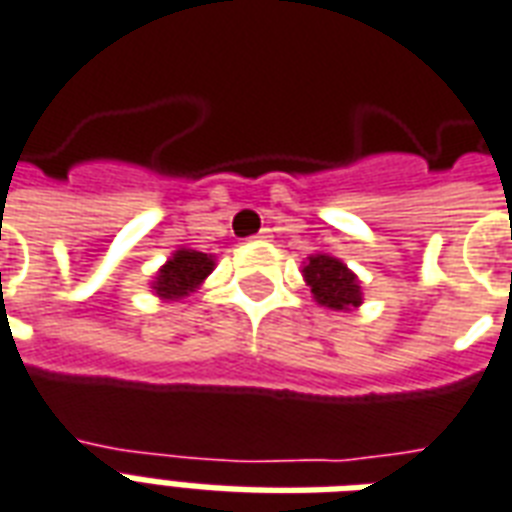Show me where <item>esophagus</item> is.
Instances as JSON below:
<instances>
[{
	"label": "esophagus",
	"instance_id": "obj_1",
	"mask_svg": "<svg viewBox=\"0 0 512 512\" xmlns=\"http://www.w3.org/2000/svg\"><path fill=\"white\" fill-rule=\"evenodd\" d=\"M256 237H259V240H270V237H272V229H261V232L256 234Z\"/></svg>",
	"mask_w": 512,
	"mask_h": 512
}]
</instances>
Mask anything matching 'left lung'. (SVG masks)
<instances>
[{"label":"left lung","instance_id":"1","mask_svg":"<svg viewBox=\"0 0 512 512\" xmlns=\"http://www.w3.org/2000/svg\"><path fill=\"white\" fill-rule=\"evenodd\" d=\"M305 280L313 288L315 299L326 307H334V310H351L361 302L359 283H356V275H353L343 261H337L334 256H326V253H315L307 261Z\"/></svg>","mask_w":512,"mask_h":512}]
</instances>
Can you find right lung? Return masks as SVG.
<instances>
[{
  "label": "right lung",
  "instance_id": "obj_1",
  "mask_svg": "<svg viewBox=\"0 0 512 512\" xmlns=\"http://www.w3.org/2000/svg\"><path fill=\"white\" fill-rule=\"evenodd\" d=\"M213 264L215 261L210 259L207 253L183 248V251L175 253V256L161 267L159 278H156L153 288H156V294L164 299L186 297L188 291H194V288L213 272Z\"/></svg>",
  "mask_w": 512,
  "mask_h": 512
}]
</instances>
